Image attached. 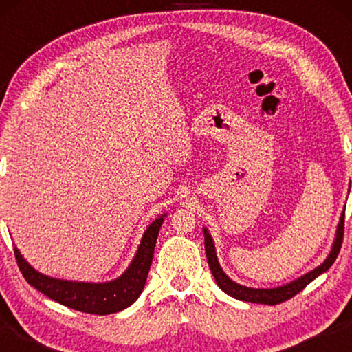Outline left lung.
<instances>
[{
    "label": "left lung",
    "mask_w": 352,
    "mask_h": 352,
    "mask_svg": "<svg viewBox=\"0 0 352 352\" xmlns=\"http://www.w3.org/2000/svg\"><path fill=\"white\" fill-rule=\"evenodd\" d=\"M205 233V252H206V259L208 264H210L211 273L214 275V279L220 289H222L225 294H228L230 296L236 298V300L241 301H247V302H258V305H269V306H275L279 305V302H284L290 300L292 296H295L296 294L306 287L309 283H312L315 278L320 276L321 273H324L327 269H331V265L333 264V261L337 259L338 253H340L342 248V242H343V233H344V211L342 212L340 222H338L337 226V234H336V241H333L332 250L324 262L321 265H318L317 269H314L312 272L306 273L301 278L295 279L285 285H281V287L276 289H253V287H245V285H241L225 275L222 267L219 265L217 256H216V248H214V242L211 234L208 233V230L204 228Z\"/></svg>",
    "instance_id": "left-lung-1"
}]
</instances>
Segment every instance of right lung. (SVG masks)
Returning <instances> with one entry per match:
<instances>
[{"label":"right lung","mask_w":352,"mask_h":352,"mask_svg":"<svg viewBox=\"0 0 352 352\" xmlns=\"http://www.w3.org/2000/svg\"><path fill=\"white\" fill-rule=\"evenodd\" d=\"M164 216H160L148 225L132 264L121 276L110 283H77L41 275L23 259L19 248L15 247L16 264L26 281L51 300L85 314H115L133 305L144 289L148 270H151L155 243H157Z\"/></svg>","instance_id":"right-lung-1"}]
</instances>
